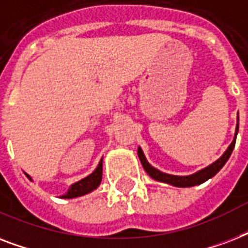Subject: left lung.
<instances>
[{
  "label": "left lung",
  "mask_w": 248,
  "mask_h": 248,
  "mask_svg": "<svg viewBox=\"0 0 248 248\" xmlns=\"http://www.w3.org/2000/svg\"><path fill=\"white\" fill-rule=\"evenodd\" d=\"M237 134H238V124H237V130H235V138H237ZM235 138L234 140L232 141L231 145H229V148L225 151V153H224L216 162H214L212 165L206 167V169L201 170L198 172L193 173L190 176H173V175L161 172V171H158V170L155 169V167H152V166L147 162V159L144 157L143 151H141L140 148L138 149V155H139L140 162L143 165L144 170H145L148 172V175L151 177H153L155 180L167 183V184L175 185V186H180V188H186V186H194V185L202 184V183H204L206 180H208L210 177L215 176L216 173L219 172L220 170H221V167L227 163V161L229 159V157H231L232 152L234 149Z\"/></svg>",
  "instance_id": "left-lung-1"
}]
</instances>
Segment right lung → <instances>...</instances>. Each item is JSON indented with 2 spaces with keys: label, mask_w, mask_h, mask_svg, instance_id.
<instances>
[{
  "label": "right lung",
  "mask_w": 248,
  "mask_h": 248,
  "mask_svg": "<svg viewBox=\"0 0 248 248\" xmlns=\"http://www.w3.org/2000/svg\"><path fill=\"white\" fill-rule=\"evenodd\" d=\"M101 175H103V163L100 161V163L97 165L96 170L91 175H89L87 177H85L82 180L77 181L76 184L72 185L71 189L68 190L65 196H63V198H75V197L83 196L86 193H90L91 190H93V189L99 186L101 181ZM27 176H28L29 180H32L29 175H27Z\"/></svg>",
  "instance_id": "right-lung-1"
}]
</instances>
